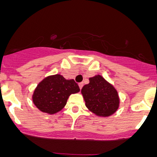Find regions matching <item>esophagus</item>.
<instances>
[{"label":"esophagus","instance_id":"1","mask_svg":"<svg viewBox=\"0 0 157 157\" xmlns=\"http://www.w3.org/2000/svg\"><path fill=\"white\" fill-rule=\"evenodd\" d=\"M83 85H84V83H80V84H79V87H80V89L82 88Z\"/></svg>","mask_w":157,"mask_h":157}]
</instances>
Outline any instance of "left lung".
<instances>
[{"mask_svg": "<svg viewBox=\"0 0 157 157\" xmlns=\"http://www.w3.org/2000/svg\"><path fill=\"white\" fill-rule=\"evenodd\" d=\"M81 94L86 107L98 117H110L119 109L120 97L117 89L101 75L90 77L89 84L82 87Z\"/></svg>", "mask_w": 157, "mask_h": 157, "instance_id": "8db88e82", "label": "left lung"}]
</instances>
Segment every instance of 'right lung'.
Returning a JSON list of instances; mask_svg holds the SVG:
<instances>
[{"label": "right lung", "mask_w": 157, "mask_h": 157, "mask_svg": "<svg viewBox=\"0 0 157 157\" xmlns=\"http://www.w3.org/2000/svg\"><path fill=\"white\" fill-rule=\"evenodd\" d=\"M80 91L74 80H66L61 74L48 76L37 84L32 101L38 109L50 115L57 113L66 105L70 94Z\"/></svg>", "instance_id": "1"}]
</instances>
